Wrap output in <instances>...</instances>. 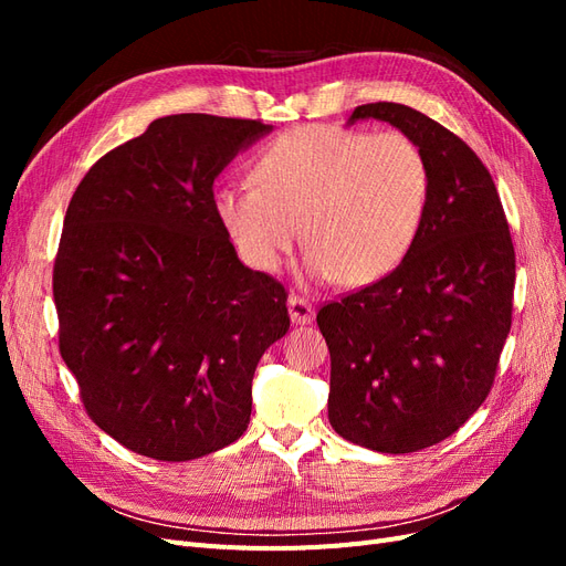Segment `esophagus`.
I'll return each mask as SVG.
<instances>
[{
	"label": "esophagus",
	"mask_w": 566,
	"mask_h": 566,
	"mask_svg": "<svg viewBox=\"0 0 566 566\" xmlns=\"http://www.w3.org/2000/svg\"><path fill=\"white\" fill-rule=\"evenodd\" d=\"M287 312H290V318H293V323H297V325L312 323L314 316H316L314 306H312L310 302H306L304 297H300V295H290V300H287Z\"/></svg>",
	"instance_id": "34e87169"
}]
</instances>
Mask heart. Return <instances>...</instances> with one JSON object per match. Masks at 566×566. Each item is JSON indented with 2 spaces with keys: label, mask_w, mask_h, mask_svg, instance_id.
I'll return each instance as SVG.
<instances>
[{
  "label": "heart",
  "mask_w": 566,
  "mask_h": 566,
  "mask_svg": "<svg viewBox=\"0 0 566 566\" xmlns=\"http://www.w3.org/2000/svg\"><path fill=\"white\" fill-rule=\"evenodd\" d=\"M254 186H221L214 214L243 260L276 271L302 241L314 279L361 287L413 248L430 205V165L403 132L310 125L252 160Z\"/></svg>",
  "instance_id": "b5f03b06"
}]
</instances>
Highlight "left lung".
<instances>
[{
    "label": "left lung",
    "mask_w": 566,
    "mask_h": 566,
    "mask_svg": "<svg viewBox=\"0 0 566 566\" xmlns=\"http://www.w3.org/2000/svg\"><path fill=\"white\" fill-rule=\"evenodd\" d=\"M413 139L430 165V205L406 260L316 316L331 349L333 430L380 453L451 437L493 387L512 323L515 248L495 184L476 153L401 104H366Z\"/></svg>",
    "instance_id": "8db88e82"
}]
</instances>
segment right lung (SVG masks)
I'll return each mask as SVG.
<instances>
[{
  "mask_svg": "<svg viewBox=\"0 0 566 566\" xmlns=\"http://www.w3.org/2000/svg\"><path fill=\"white\" fill-rule=\"evenodd\" d=\"M271 125L181 113L96 160L54 262L59 349L87 416L125 449L184 462L248 430L252 375L287 293L238 260L212 186Z\"/></svg>",
  "mask_w": 566,
  "mask_h": 566,
  "instance_id": "right-lung-1",
  "label": "right lung"
}]
</instances>
